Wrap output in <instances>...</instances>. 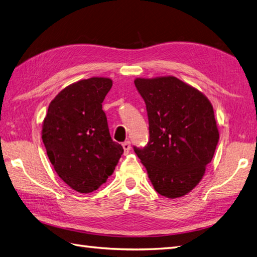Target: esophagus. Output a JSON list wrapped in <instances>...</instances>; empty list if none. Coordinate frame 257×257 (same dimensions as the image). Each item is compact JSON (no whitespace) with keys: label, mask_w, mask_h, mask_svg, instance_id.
Listing matches in <instances>:
<instances>
[{"label":"esophagus","mask_w":257,"mask_h":257,"mask_svg":"<svg viewBox=\"0 0 257 257\" xmlns=\"http://www.w3.org/2000/svg\"><path fill=\"white\" fill-rule=\"evenodd\" d=\"M122 148H123V151H124V155H127L128 152L130 151V148H132V146H130L129 141H124V143L122 144Z\"/></svg>","instance_id":"1"}]
</instances>
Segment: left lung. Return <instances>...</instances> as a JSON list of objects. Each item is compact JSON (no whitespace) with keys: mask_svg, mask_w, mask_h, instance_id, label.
Instances as JSON below:
<instances>
[{"mask_svg":"<svg viewBox=\"0 0 257 257\" xmlns=\"http://www.w3.org/2000/svg\"><path fill=\"white\" fill-rule=\"evenodd\" d=\"M136 88L145 100L149 140L134 147L158 193L169 199L196 187L219 143L210 100L173 76L137 78Z\"/></svg>","mask_w":257,"mask_h":257,"instance_id":"1","label":"left lung"}]
</instances>
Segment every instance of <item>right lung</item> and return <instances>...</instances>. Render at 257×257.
Returning a JSON list of instances; mask_svg holds the SVG:
<instances>
[{
    "mask_svg": "<svg viewBox=\"0 0 257 257\" xmlns=\"http://www.w3.org/2000/svg\"><path fill=\"white\" fill-rule=\"evenodd\" d=\"M109 78L91 77L64 88L48 106L42 139L58 177L80 193L97 190L111 176L121 145L109 134L102 101Z\"/></svg>",
    "mask_w": 257,
    "mask_h": 257,
    "instance_id": "right-lung-1",
    "label": "right lung"
}]
</instances>
